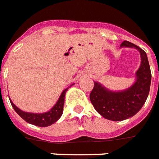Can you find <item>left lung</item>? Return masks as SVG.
I'll return each instance as SVG.
<instances>
[{
    "mask_svg": "<svg viewBox=\"0 0 159 159\" xmlns=\"http://www.w3.org/2000/svg\"><path fill=\"white\" fill-rule=\"evenodd\" d=\"M120 47L135 48L140 52L141 62L136 72L135 83L125 90L114 92L93 81L94 87L89 97L96 111L102 117L112 121H122L134 116L145 104L151 83V71L145 51L127 40Z\"/></svg>",
    "mask_w": 159,
    "mask_h": 159,
    "instance_id": "8db88e82",
    "label": "left lung"
}]
</instances>
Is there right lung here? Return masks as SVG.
<instances>
[{
	"instance_id": "obj_1",
	"label": "right lung",
	"mask_w": 159,
	"mask_h": 159,
	"mask_svg": "<svg viewBox=\"0 0 159 159\" xmlns=\"http://www.w3.org/2000/svg\"><path fill=\"white\" fill-rule=\"evenodd\" d=\"M73 84H71V86ZM70 88V87H69ZM69 88L64 90L61 93V96L59 97L58 100L56 102V104L53 106V108H51L48 112L40 113V114H35V113H29L25 112V111H21L20 109H18L15 105L13 103L10 99L11 106L16 113L20 116L22 119H23L28 124H33V125L38 126V127H48L52 124H53L55 122H57L60 117L62 115L63 112V106H64V99H65V94Z\"/></svg>"
}]
</instances>
